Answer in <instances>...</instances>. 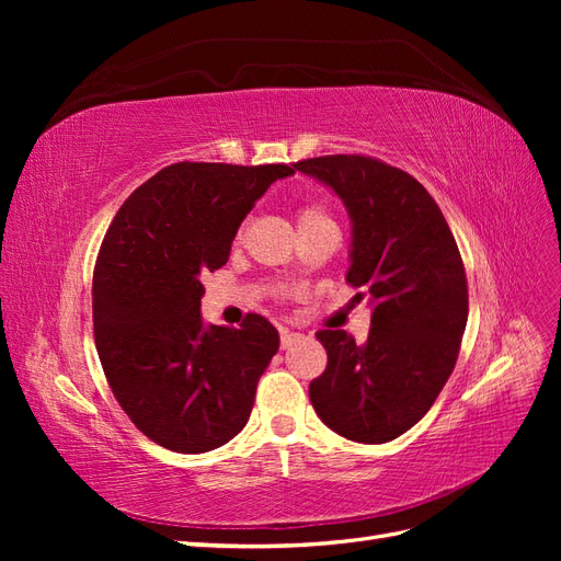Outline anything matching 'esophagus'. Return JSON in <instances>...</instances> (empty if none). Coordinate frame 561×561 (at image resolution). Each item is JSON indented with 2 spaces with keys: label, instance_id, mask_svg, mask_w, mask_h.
Masks as SVG:
<instances>
[{
  "label": "esophagus",
  "instance_id": "1",
  "mask_svg": "<svg viewBox=\"0 0 561 561\" xmlns=\"http://www.w3.org/2000/svg\"><path fill=\"white\" fill-rule=\"evenodd\" d=\"M301 339V334L299 332H293V330H287V328H280V348H290V346H295L297 342Z\"/></svg>",
  "mask_w": 561,
  "mask_h": 561
}]
</instances>
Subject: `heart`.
<instances>
[{"instance_id": "obj_1", "label": "heart", "mask_w": 561, "mask_h": 561, "mask_svg": "<svg viewBox=\"0 0 561 561\" xmlns=\"http://www.w3.org/2000/svg\"><path fill=\"white\" fill-rule=\"evenodd\" d=\"M299 219V229L301 227H311V225H320V222H332L330 215L325 213V208L316 206V203H307V206H301L297 213Z\"/></svg>"}]
</instances>
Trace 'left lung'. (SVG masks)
Returning a JSON list of instances; mask_svg holds the SVG:
<instances>
[{"label": "left lung", "instance_id": "8db88e82", "mask_svg": "<svg viewBox=\"0 0 561 561\" xmlns=\"http://www.w3.org/2000/svg\"><path fill=\"white\" fill-rule=\"evenodd\" d=\"M342 198L351 219L346 280L369 299L363 346L320 330L328 367L309 396L328 428L381 445L426 414L447 383L468 322V283L443 210L410 173L360 154L295 163Z\"/></svg>", "mask_w": 561, "mask_h": 561}]
</instances>
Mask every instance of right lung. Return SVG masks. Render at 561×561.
<instances>
[{"mask_svg":"<svg viewBox=\"0 0 561 561\" xmlns=\"http://www.w3.org/2000/svg\"><path fill=\"white\" fill-rule=\"evenodd\" d=\"M295 165L173 163L118 208L93 274L95 348L114 398L157 445L203 454L250 419L280 336L260 313L206 325L201 274L225 266L245 215Z\"/></svg>","mask_w":561,"mask_h":561,"instance_id":"1","label":"right lung"}]
</instances>
